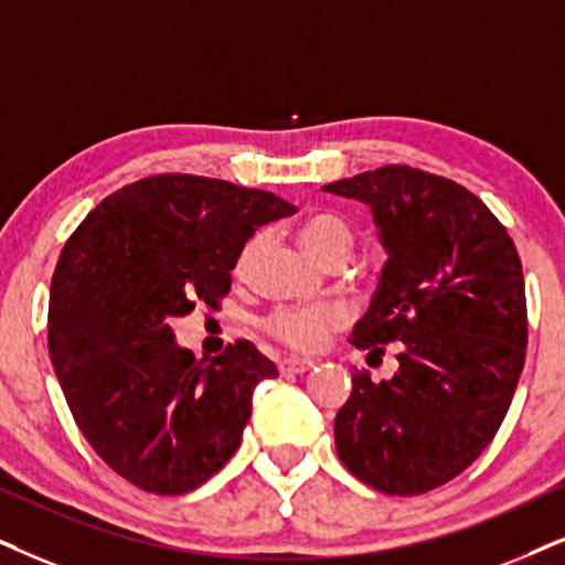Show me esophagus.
<instances>
[{
	"instance_id": "34e87169",
	"label": "esophagus",
	"mask_w": 565,
	"mask_h": 565,
	"mask_svg": "<svg viewBox=\"0 0 565 565\" xmlns=\"http://www.w3.org/2000/svg\"><path fill=\"white\" fill-rule=\"evenodd\" d=\"M310 367H316V362L299 360V356H289V360L278 362V373L281 375H299V373H307Z\"/></svg>"
}]
</instances>
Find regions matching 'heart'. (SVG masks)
Listing matches in <instances>:
<instances>
[{"mask_svg": "<svg viewBox=\"0 0 565 565\" xmlns=\"http://www.w3.org/2000/svg\"><path fill=\"white\" fill-rule=\"evenodd\" d=\"M297 237L310 255L318 260H347L352 253L354 234L341 216L328 211H316L297 224ZM263 247V234H253L245 245L239 247L237 260H234V276H247L258 258ZM349 323V310L341 302H323L310 307H276L270 316L263 320V328L278 344L295 349V352L316 354L328 344V339Z\"/></svg>", "mask_w": 565, "mask_h": 565, "instance_id": "b5f03b06", "label": "heart"}]
</instances>
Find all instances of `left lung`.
Returning <instances> with one entry per match:
<instances>
[{
    "label": "left lung",
    "mask_w": 565,
    "mask_h": 565,
    "mask_svg": "<svg viewBox=\"0 0 565 565\" xmlns=\"http://www.w3.org/2000/svg\"><path fill=\"white\" fill-rule=\"evenodd\" d=\"M373 209L388 253L352 344H398V373L354 370L335 414V454L388 495L435 490L495 438L526 356V297L516 245L475 192L388 163L323 188Z\"/></svg>",
    "instance_id": "1"
}]
</instances>
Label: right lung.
Wrapping results in <instances>:
<instances>
[{"label": "right lung", "mask_w": 565, "mask_h": 565, "mask_svg": "<svg viewBox=\"0 0 565 565\" xmlns=\"http://www.w3.org/2000/svg\"><path fill=\"white\" fill-rule=\"evenodd\" d=\"M295 211L266 190L153 174L104 198L64 242L49 354L85 440L135 488L182 495L239 448L253 388L276 365L249 341L198 362L171 320L216 310L239 247Z\"/></svg>", "instance_id": "obj_1"}]
</instances>
